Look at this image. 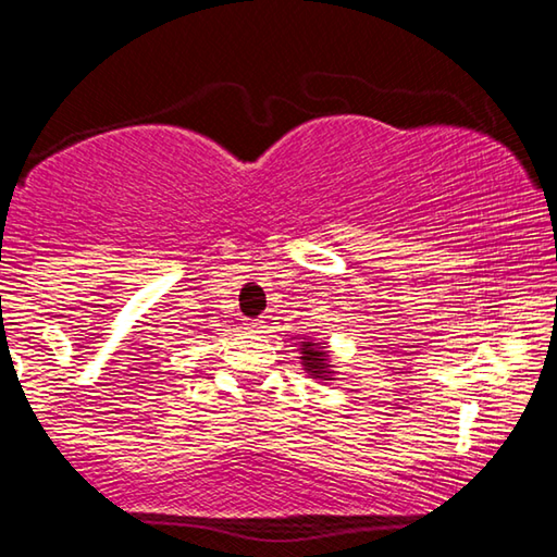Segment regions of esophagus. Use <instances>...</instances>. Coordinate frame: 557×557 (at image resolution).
<instances>
[{
  "label": "esophagus",
  "mask_w": 557,
  "mask_h": 557,
  "mask_svg": "<svg viewBox=\"0 0 557 557\" xmlns=\"http://www.w3.org/2000/svg\"><path fill=\"white\" fill-rule=\"evenodd\" d=\"M245 329H248V332H260V329H265V322H262V319H248Z\"/></svg>",
  "instance_id": "obj_1"
}]
</instances>
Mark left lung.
Here are the masks:
<instances>
[{
    "label": "left lung",
    "mask_w": 557,
    "mask_h": 557,
    "mask_svg": "<svg viewBox=\"0 0 557 557\" xmlns=\"http://www.w3.org/2000/svg\"><path fill=\"white\" fill-rule=\"evenodd\" d=\"M301 363H305V369L309 375H314V379H324L329 381V371L326 366V351L322 346H312V342L305 344V351H301Z\"/></svg>",
    "instance_id": "1"
}]
</instances>
